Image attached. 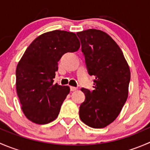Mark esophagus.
Masks as SVG:
<instances>
[{"instance_id":"1","label":"esophagus","mask_w":150,"mask_h":150,"mask_svg":"<svg viewBox=\"0 0 150 150\" xmlns=\"http://www.w3.org/2000/svg\"><path fill=\"white\" fill-rule=\"evenodd\" d=\"M77 88L76 87H73V86H70V90L71 91H75L77 90Z\"/></svg>"}]
</instances>
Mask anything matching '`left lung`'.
Instances as JSON below:
<instances>
[{"mask_svg": "<svg viewBox=\"0 0 150 150\" xmlns=\"http://www.w3.org/2000/svg\"><path fill=\"white\" fill-rule=\"evenodd\" d=\"M77 35L90 75H94V90L83 88L86 99L80 106L79 116L86 125L102 128L120 114L128 95L129 66L116 42L105 32L89 29Z\"/></svg>", "mask_w": 150, "mask_h": 150, "instance_id": "1", "label": "left lung"}]
</instances>
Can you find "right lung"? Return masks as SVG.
<instances>
[{
	"label": "right lung",
	"mask_w": 150,
	"mask_h": 150,
	"mask_svg": "<svg viewBox=\"0 0 150 150\" xmlns=\"http://www.w3.org/2000/svg\"><path fill=\"white\" fill-rule=\"evenodd\" d=\"M76 34L64 30L47 32L28 47L16 69V88L23 113L36 124L55 120L69 93V86L54 84L58 62L67 52L80 48Z\"/></svg>",
	"instance_id": "1"
}]
</instances>
